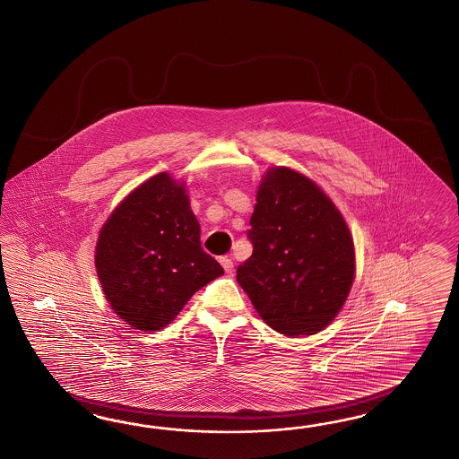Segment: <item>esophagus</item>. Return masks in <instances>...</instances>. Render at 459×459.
I'll return each mask as SVG.
<instances>
[{"label":"esophagus","mask_w":459,"mask_h":459,"mask_svg":"<svg viewBox=\"0 0 459 459\" xmlns=\"http://www.w3.org/2000/svg\"><path fill=\"white\" fill-rule=\"evenodd\" d=\"M221 264H222V267H224L227 273H232V272H234V262H232V258L222 257L221 258Z\"/></svg>","instance_id":"obj_1"}]
</instances>
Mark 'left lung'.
I'll list each match as a JSON object with an SVG mask.
<instances>
[{"label": "left lung", "mask_w": 459, "mask_h": 459, "mask_svg": "<svg viewBox=\"0 0 459 459\" xmlns=\"http://www.w3.org/2000/svg\"><path fill=\"white\" fill-rule=\"evenodd\" d=\"M252 255L237 269L260 318L281 335H315L335 320L355 279L343 215L312 179L270 168L250 219Z\"/></svg>", "instance_id": "left-lung-1"}]
</instances>
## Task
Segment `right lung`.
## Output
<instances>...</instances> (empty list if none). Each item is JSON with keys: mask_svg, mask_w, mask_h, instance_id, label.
Instances as JSON below:
<instances>
[{"mask_svg": "<svg viewBox=\"0 0 459 459\" xmlns=\"http://www.w3.org/2000/svg\"><path fill=\"white\" fill-rule=\"evenodd\" d=\"M106 300L133 328L157 332L224 269L201 247L186 182L168 172L135 187L112 211L96 244Z\"/></svg>", "mask_w": 459, "mask_h": 459, "instance_id": "obj_1", "label": "right lung"}]
</instances>
